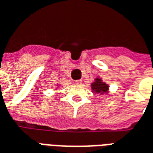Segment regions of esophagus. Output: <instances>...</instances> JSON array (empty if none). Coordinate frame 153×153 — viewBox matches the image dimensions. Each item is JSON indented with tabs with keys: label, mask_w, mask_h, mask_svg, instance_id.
<instances>
[{
	"label": "esophagus",
	"mask_w": 153,
	"mask_h": 153,
	"mask_svg": "<svg viewBox=\"0 0 153 153\" xmlns=\"http://www.w3.org/2000/svg\"><path fill=\"white\" fill-rule=\"evenodd\" d=\"M75 83H76V85H82V80H77V81H76V82H75Z\"/></svg>",
	"instance_id": "obj_1"
}]
</instances>
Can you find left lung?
<instances>
[{"label": "left lung", "mask_w": 153, "mask_h": 153, "mask_svg": "<svg viewBox=\"0 0 153 153\" xmlns=\"http://www.w3.org/2000/svg\"><path fill=\"white\" fill-rule=\"evenodd\" d=\"M91 89L95 94H104L107 93L109 90V85L102 82V80L100 78H96L95 82L91 84Z\"/></svg>", "instance_id": "1"}]
</instances>
